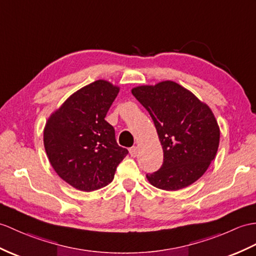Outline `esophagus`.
<instances>
[{
	"label": "esophagus",
	"mask_w": 256,
	"mask_h": 256,
	"mask_svg": "<svg viewBox=\"0 0 256 256\" xmlns=\"http://www.w3.org/2000/svg\"><path fill=\"white\" fill-rule=\"evenodd\" d=\"M138 146H133L132 148H130V154L132 157H136L138 156Z\"/></svg>",
	"instance_id": "34e87169"
}]
</instances>
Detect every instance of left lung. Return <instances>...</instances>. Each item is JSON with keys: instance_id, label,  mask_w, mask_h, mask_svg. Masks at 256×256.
<instances>
[{"instance_id": "1", "label": "left lung", "mask_w": 256, "mask_h": 256, "mask_svg": "<svg viewBox=\"0 0 256 256\" xmlns=\"http://www.w3.org/2000/svg\"><path fill=\"white\" fill-rule=\"evenodd\" d=\"M150 112L164 150V164L146 178L152 186L178 191L198 181L216 157L220 130L212 109L176 82L132 88Z\"/></svg>"}]
</instances>
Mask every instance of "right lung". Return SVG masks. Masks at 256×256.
<instances>
[{
    "label": "right lung",
    "mask_w": 256,
    "mask_h": 256,
    "mask_svg": "<svg viewBox=\"0 0 256 256\" xmlns=\"http://www.w3.org/2000/svg\"><path fill=\"white\" fill-rule=\"evenodd\" d=\"M120 87L98 80L82 87L48 118L44 145L58 176L82 192L96 191L114 178L128 152L116 144L104 120Z\"/></svg>",
    "instance_id": "add662e5"
}]
</instances>
